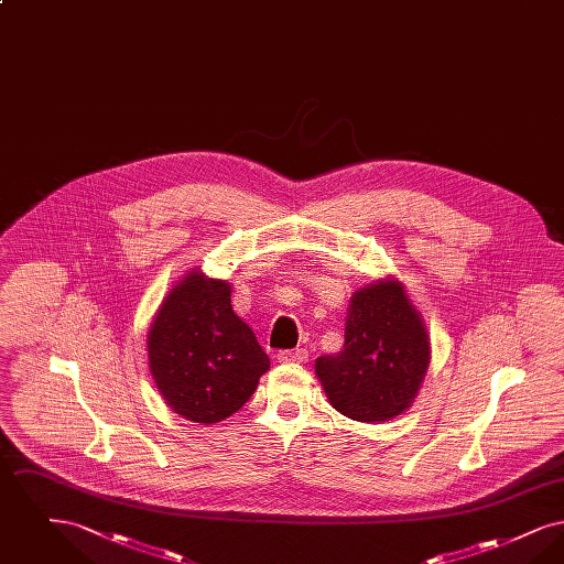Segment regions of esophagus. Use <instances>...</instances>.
<instances>
[{"mask_svg": "<svg viewBox=\"0 0 564 564\" xmlns=\"http://www.w3.org/2000/svg\"><path fill=\"white\" fill-rule=\"evenodd\" d=\"M276 359H279L281 364H304V361L308 359V350H279V352H276Z\"/></svg>", "mask_w": 564, "mask_h": 564, "instance_id": "esophagus-1", "label": "esophagus"}]
</instances>
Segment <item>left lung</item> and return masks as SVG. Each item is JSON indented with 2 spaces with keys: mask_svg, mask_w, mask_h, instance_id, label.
Returning <instances> with one entry per match:
<instances>
[{
  "mask_svg": "<svg viewBox=\"0 0 564 564\" xmlns=\"http://www.w3.org/2000/svg\"><path fill=\"white\" fill-rule=\"evenodd\" d=\"M425 323L395 279L375 281L350 297L345 347L315 361L329 403L359 423L400 416L427 375Z\"/></svg>",
  "mask_w": 564,
  "mask_h": 564,
  "instance_id": "obj_1",
  "label": "left lung"
}]
</instances>
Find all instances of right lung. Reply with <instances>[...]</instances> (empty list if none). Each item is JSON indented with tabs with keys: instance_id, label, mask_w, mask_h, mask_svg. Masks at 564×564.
<instances>
[{
	"instance_id": "obj_1",
	"label": "right lung",
	"mask_w": 564,
	"mask_h": 564,
	"mask_svg": "<svg viewBox=\"0 0 564 564\" xmlns=\"http://www.w3.org/2000/svg\"><path fill=\"white\" fill-rule=\"evenodd\" d=\"M230 283L189 270L162 300L148 332L150 372L180 416L212 425L241 410L269 355L230 304Z\"/></svg>"
}]
</instances>
